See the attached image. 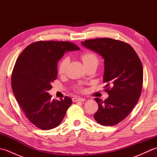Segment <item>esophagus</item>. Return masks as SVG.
<instances>
[{
    "instance_id": "obj_1",
    "label": "esophagus",
    "mask_w": 157,
    "mask_h": 157,
    "mask_svg": "<svg viewBox=\"0 0 157 157\" xmlns=\"http://www.w3.org/2000/svg\"><path fill=\"white\" fill-rule=\"evenodd\" d=\"M72 101L73 102H78V101H80V102H84L86 101V99L84 98H76V97H74L72 98Z\"/></svg>"
}]
</instances>
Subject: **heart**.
Returning <instances> with one entry per match:
<instances>
[{"instance_id": "heart-1", "label": "heart", "mask_w": 157, "mask_h": 157, "mask_svg": "<svg viewBox=\"0 0 157 157\" xmlns=\"http://www.w3.org/2000/svg\"><path fill=\"white\" fill-rule=\"evenodd\" d=\"M81 58L84 65H87L91 63H98L97 56L91 52L84 53V54L82 55ZM67 63H68V59L67 58L63 59L62 61L60 62L59 65V72L60 74H63V73L65 72Z\"/></svg>"}]
</instances>
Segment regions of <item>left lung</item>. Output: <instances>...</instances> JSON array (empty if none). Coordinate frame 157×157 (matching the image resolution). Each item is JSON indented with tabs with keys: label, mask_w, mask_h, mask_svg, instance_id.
Masks as SVG:
<instances>
[{
	"label": "left lung",
	"mask_w": 157,
	"mask_h": 157,
	"mask_svg": "<svg viewBox=\"0 0 157 157\" xmlns=\"http://www.w3.org/2000/svg\"><path fill=\"white\" fill-rule=\"evenodd\" d=\"M89 50L104 59L103 82L109 97L94 100L98 109L94 118L101 125L112 126L123 121L138 102L143 82V67L131 46L111 38H97L82 42Z\"/></svg>",
	"instance_id": "left-lung-1"
}]
</instances>
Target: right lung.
I'll list each match as a JSON object with an SVG mask.
<instances>
[{
	"mask_svg": "<svg viewBox=\"0 0 157 157\" xmlns=\"http://www.w3.org/2000/svg\"><path fill=\"white\" fill-rule=\"evenodd\" d=\"M69 42L39 41L20 54L11 76L13 92L33 124L43 130L56 128L63 121L71 98L51 100L48 91L57 78V63L65 53L79 51Z\"/></svg>",
	"mask_w": 157,
	"mask_h": 157,
	"instance_id": "add662e5",
	"label": "right lung"
}]
</instances>
